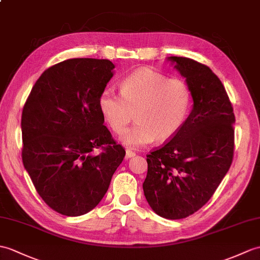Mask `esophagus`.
I'll return each mask as SVG.
<instances>
[{
	"mask_svg": "<svg viewBox=\"0 0 260 260\" xmlns=\"http://www.w3.org/2000/svg\"><path fill=\"white\" fill-rule=\"evenodd\" d=\"M136 155V153L135 152H133V150H131V149H127L126 150V154H125V158H131V157H134V156Z\"/></svg>",
	"mask_w": 260,
	"mask_h": 260,
	"instance_id": "34e87169",
	"label": "esophagus"
}]
</instances>
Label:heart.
Segmentation results:
<instances>
[{"mask_svg": "<svg viewBox=\"0 0 260 260\" xmlns=\"http://www.w3.org/2000/svg\"><path fill=\"white\" fill-rule=\"evenodd\" d=\"M120 93L105 88L99 106L103 117L116 133L131 120H138L122 133L119 141L125 146L140 148L171 140L182 128L190 104V90L180 78H167L149 68L138 69L120 83Z\"/></svg>", "mask_w": 260, "mask_h": 260, "instance_id": "obj_1", "label": "heart"}]
</instances>
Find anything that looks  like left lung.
<instances>
[{
  "label": "left lung",
  "mask_w": 260,
  "mask_h": 260,
  "mask_svg": "<svg viewBox=\"0 0 260 260\" xmlns=\"http://www.w3.org/2000/svg\"><path fill=\"white\" fill-rule=\"evenodd\" d=\"M189 87L192 108L182 128L147 155L144 195L167 219L194 214L213 196L232 165L235 115L226 89L208 66L167 57Z\"/></svg>",
  "instance_id": "8db88e82"
}]
</instances>
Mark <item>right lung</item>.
<instances>
[{
	"label": "right lung",
	"instance_id": "obj_1",
	"mask_svg": "<svg viewBox=\"0 0 260 260\" xmlns=\"http://www.w3.org/2000/svg\"><path fill=\"white\" fill-rule=\"evenodd\" d=\"M114 69L108 59H66L40 76L24 105L23 165L42 199L62 215L98 206L124 159L99 106Z\"/></svg>",
	"mask_w": 260,
	"mask_h": 260
}]
</instances>
